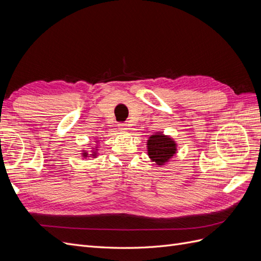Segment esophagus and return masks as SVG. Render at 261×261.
Segmentation results:
<instances>
[{"label": "esophagus", "instance_id": "1", "mask_svg": "<svg viewBox=\"0 0 261 261\" xmlns=\"http://www.w3.org/2000/svg\"><path fill=\"white\" fill-rule=\"evenodd\" d=\"M118 129L122 130V132H124V130H127V129H128V128H127V124H125V123L118 124Z\"/></svg>", "mask_w": 261, "mask_h": 261}]
</instances>
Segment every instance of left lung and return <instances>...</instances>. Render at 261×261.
Returning a JSON list of instances; mask_svg holds the SVG:
<instances>
[{"label":"left lung","instance_id":"1","mask_svg":"<svg viewBox=\"0 0 261 261\" xmlns=\"http://www.w3.org/2000/svg\"><path fill=\"white\" fill-rule=\"evenodd\" d=\"M148 155L158 165H164L176 153V144L171 137L163 134H154L147 141Z\"/></svg>","mask_w":261,"mask_h":261}]
</instances>
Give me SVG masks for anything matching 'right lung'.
I'll return each instance as SVG.
<instances>
[{"mask_svg": "<svg viewBox=\"0 0 261 261\" xmlns=\"http://www.w3.org/2000/svg\"><path fill=\"white\" fill-rule=\"evenodd\" d=\"M96 150H97V149H96ZM91 152H92V154H90V155H92V156H96V155H97V151H91ZM88 154H89V153L87 152L86 150H84V152H83V156H84V158H86V156H88Z\"/></svg>", "mask_w": 261, "mask_h": 261, "instance_id": "obj_1", "label": "right lung"}]
</instances>
